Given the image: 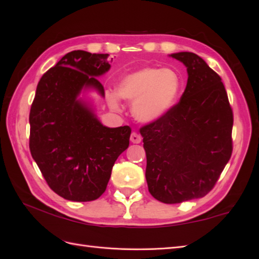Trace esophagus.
Listing matches in <instances>:
<instances>
[{
  "instance_id": "34e87169",
  "label": "esophagus",
  "mask_w": 259,
  "mask_h": 259,
  "mask_svg": "<svg viewBox=\"0 0 259 259\" xmlns=\"http://www.w3.org/2000/svg\"><path fill=\"white\" fill-rule=\"evenodd\" d=\"M141 140H142V138H141V136L139 135V134H137V133H132V135H131V141L133 142V143H140L141 142Z\"/></svg>"
}]
</instances>
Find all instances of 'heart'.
Listing matches in <instances>:
<instances>
[{
  "label": "heart",
  "mask_w": 259,
  "mask_h": 259,
  "mask_svg": "<svg viewBox=\"0 0 259 259\" xmlns=\"http://www.w3.org/2000/svg\"><path fill=\"white\" fill-rule=\"evenodd\" d=\"M181 87L178 74L170 69L142 68L124 75L107 94L108 105L120 109V100L133 101L132 113L142 123H152L162 118L173 106Z\"/></svg>",
  "instance_id": "b5f03b06"
}]
</instances>
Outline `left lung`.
Returning <instances> with one entry per match:
<instances>
[{
  "instance_id": "obj_1",
  "label": "left lung",
  "mask_w": 259,
  "mask_h": 259,
  "mask_svg": "<svg viewBox=\"0 0 259 259\" xmlns=\"http://www.w3.org/2000/svg\"><path fill=\"white\" fill-rule=\"evenodd\" d=\"M187 68L179 104L140 128L150 193L165 204L207 194L232 155L233 111L221 77L191 52L169 55Z\"/></svg>"
}]
</instances>
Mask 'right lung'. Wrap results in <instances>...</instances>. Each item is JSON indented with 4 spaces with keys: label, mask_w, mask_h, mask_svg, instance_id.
Instances as JSON below:
<instances>
[{
    "label": "right lung",
    "mask_w": 259,
    "mask_h": 259,
    "mask_svg": "<svg viewBox=\"0 0 259 259\" xmlns=\"http://www.w3.org/2000/svg\"><path fill=\"white\" fill-rule=\"evenodd\" d=\"M108 56L66 54L40 78L30 107V154L50 188L69 201L100 198L130 144V126L103 125L87 96L96 91L105 98L98 77L109 71Z\"/></svg>",
    "instance_id": "add662e5"
}]
</instances>
